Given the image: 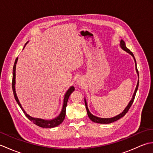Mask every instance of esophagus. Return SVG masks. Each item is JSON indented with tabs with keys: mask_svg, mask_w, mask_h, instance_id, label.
Wrapping results in <instances>:
<instances>
[{
	"mask_svg": "<svg viewBox=\"0 0 153 153\" xmlns=\"http://www.w3.org/2000/svg\"><path fill=\"white\" fill-rule=\"evenodd\" d=\"M83 83H84L83 80L82 78L77 79V85H79V87H82V86L83 85Z\"/></svg>",
	"mask_w": 153,
	"mask_h": 153,
	"instance_id": "34e87169",
	"label": "esophagus"
}]
</instances>
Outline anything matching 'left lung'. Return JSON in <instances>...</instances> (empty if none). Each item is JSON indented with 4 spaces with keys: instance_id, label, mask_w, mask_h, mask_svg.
I'll return each mask as SVG.
<instances>
[{
    "instance_id": "8db88e82",
    "label": "left lung",
    "mask_w": 153,
    "mask_h": 153,
    "mask_svg": "<svg viewBox=\"0 0 153 153\" xmlns=\"http://www.w3.org/2000/svg\"><path fill=\"white\" fill-rule=\"evenodd\" d=\"M120 47H121L122 49H123V51H125L126 53H128V54H130L131 56L133 58H134V62H135V70H136V72H137V76H138V77H139V73H138V71H137V63H136L135 58V57L134 56V54H133V53H131V52L129 51L128 48L126 47L125 42L123 41V40H122V39H121V41H120ZM138 86H139V80L137 81V85H136V87H135V89L134 95H133L132 98H131L130 101L129 102L128 105H127V106L126 107L125 109L123 110L122 112L119 114L118 115L112 117V118H100V117H98V116H96L95 115L92 114L91 113V112L89 111V108H88V106H87V100H86L85 97H84V100H85V107H86L87 112V114H88V116H89V118H90V120H91V121H93V122L98 123H112V122L117 121V120H118L122 118V117L124 116L128 112L129 108H130L131 105L133 104V102H134V99H135V95H136V93H137V89H138Z\"/></svg>"
}]
</instances>
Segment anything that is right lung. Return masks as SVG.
<instances>
[{"instance_id": "add662e5", "label": "right lung", "mask_w": 153, "mask_h": 153, "mask_svg": "<svg viewBox=\"0 0 153 153\" xmlns=\"http://www.w3.org/2000/svg\"><path fill=\"white\" fill-rule=\"evenodd\" d=\"M29 42V41H28ZM28 42H27V43ZM25 44V45H26ZM25 45L24 46V47H25ZM18 60V58H17L15 60L14 62V67H13V77H12V90H13V93H14V98L17 102L18 105L20 107L21 109L22 110V111L24 112V113L25 114V115L26 116L27 118L33 122V123H35V125H37L39 127H41V128H55L58 126H59L60 123L64 121V120L65 118V116H66V106H67V102L68 99L70 96V95L71 93H73V91H74L75 88L74 86H71L69 89H68L65 95L64 96V99H63V105H62V107L61 111L60 112L59 114H58L56 117H55L53 119H51V120H46V119H43V118H34V117H32L31 116H30L28 114L26 113V112L25 111V110L23 108V107L21 105V103L19 102V100L18 98L17 95H16V64H17V62Z\"/></svg>"}]
</instances>
